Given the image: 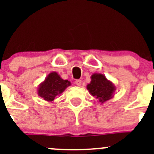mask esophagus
Masks as SVG:
<instances>
[{"label":"esophagus","mask_w":154,"mask_h":154,"mask_svg":"<svg viewBox=\"0 0 154 154\" xmlns=\"http://www.w3.org/2000/svg\"><path fill=\"white\" fill-rule=\"evenodd\" d=\"M75 85H76L77 86H80V85H82V81L78 79V80L75 81Z\"/></svg>","instance_id":"esophagus-1"}]
</instances>
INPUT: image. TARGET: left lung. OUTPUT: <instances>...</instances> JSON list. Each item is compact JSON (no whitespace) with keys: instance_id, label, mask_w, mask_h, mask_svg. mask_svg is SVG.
Instances as JSON below:
<instances>
[{"instance_id":"1","label":"left lung","mask_w":154,"mask_h":154,"mask_svg":"<svg viewBox=\"0 0 154 154\" xmlns=\"http://www.w3.org/2000/svg\"><path fill=\"white\" fill-rule=\"evenodd\" d=\"M91 79V82L87 85V89L100 103H106L114 97V93L116 90L115 85L108 80L103 74L94 73Z\"/></svg>"}]
</instances>
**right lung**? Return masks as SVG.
Wrapping results in <instances>:
<instances>
[{"mask_svg":"<svg viewBox=\"0 0 154 154\" xmlns=\"http://www.w3.org/2000/svg\"><path fill=\"white\" fill-rule=\"evenodd\" d=\"M70 85L69 81L63 80L57 72H51L42 83L39 84L37 94L45 101L51 103L57 95L61 94Z\"/></svg>","mask_w":154,"mask_h":154,"instance_id":"obj_1","label":"right lung"}]
</instances>
